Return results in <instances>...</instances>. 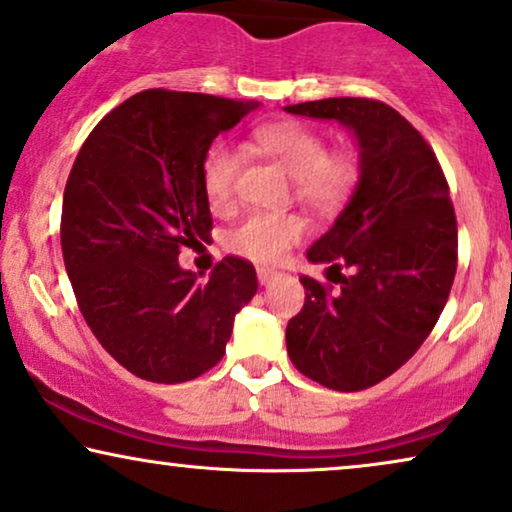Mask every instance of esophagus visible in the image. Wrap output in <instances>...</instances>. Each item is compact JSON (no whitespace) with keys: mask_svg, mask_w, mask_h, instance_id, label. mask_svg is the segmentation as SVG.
<instances>
[{"mask_svg":"<svg viewBox=\"0 0 512 512\" xmlns=\"http://www.w3.org/2000/svg\"><path fill=\"white\" fill-rule=\"evenodd\" d=\"M256 275H258V282H261L263 287H265V284H270L272 280H275L277 272H275V270H270V268H258V270H256Z\"/></svg>","mask_w":512,"mask_h":512,"instance_id":"34e87169","label":"esophagus"}]
</instances>
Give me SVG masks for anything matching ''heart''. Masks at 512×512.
Instances as JSON below:
<instances>
[{
  "mask_svg": "<svg viewBox=\"0 0 512 512\" xmlns=\"http://www.w3.org/2000/svg\"><path fill=\"white\" fill-rule=\"evenodd\" d=\"M251 148L272 159L294 181V192L305 207L334 211L355 190L360 167L350 150H327V141L313 126L282 119L251 134ZM240 157L225 145L207 152L202 164V190L216 214L235 204ZM305 225L294 214H251L228 232L225 244L232 254L256 263H277L303 237Z\"/></svg>",
  "mask_w": 512,
  "mask_h": 512,
  "instance_id": "1",
  "label": "heart"
}]
</instances>
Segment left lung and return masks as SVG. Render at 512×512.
<instances>
[{
  "mask_svg": "<svg viewBox=\"0 0 512 512\" xmlns=\"http://www.w3.org/2000/svg\"><path fill=\"white\" fill-rule=\"evenodd\" d=\"M284 110L348 126L360 150L353 197L308 249L338 287L301 277L303 310L287 324L294 367L355 393L395 374L440 320L459 258L449 185L430 145L386 103L324 98Z\"/></svg>",
  "mask_w": 512,
  "mask_h": 512,
  "instance_id": "obj_1",
  "label": "left lung"
}]
</instances>
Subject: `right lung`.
I'll return each mask as SVG.
<instances>
[{"label": "right lung", "instance_id": "obj_1", "mask_svg": "<svg viewBox=\"0 0 512 512\" xmlns=\"http://www.w3.org/2000/svg\"><path fill=\"white\" fill-rule=\"evenodd\" d=\"M254 108L141 91L96 124L72 164L61 218L72 291L98 343L145 381L183 383L216 367L258 289L244 258L225 256L207 284L178 265L181 249L207 242L214 228L204 157Z\"/></svg>", "mask_w": 512, "mask_h": 512}]
</instances>
